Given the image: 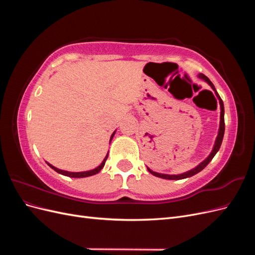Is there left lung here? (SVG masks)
Here are the masks:
<instances>
[{
    "instance_id": "obj_1",
    "label": "left lung",
    "mask_w": 255,
    "mask_h": 255,
    "mask_svg": "<svg viewBox=\"0 0 255 255\" xmlns=\"http://www.w3.org/2000/svg\"><path fill=\"white\" fill-rule=\"evenodd\" d=\"M198 78L203 80L204 82H206L210 86L212 87V89L214 90L216 97L218 98L219 100V104H220V123H219V129H218V134H217V137H216V140H215V143H214V146H213V150L212 152L210 153V155H208L203 161H201L198 166H196L195 168L190 169V170L184 172V173H181V174H165V173H158V172H155L151 170V169L149 167L148 168V171L150 173H152L153 175H155L157 177H161V179H166V180H182V179H186V177H190L192 175H195L197 173H199L201 170H203V169L210 164V161L213 159V157L216 155V153H217L220 149V145L222 143V139H223V135H225V106H223V102L222 100L220 98V96L218 95L217 90H216L214 84L210 81V79L207 78V76H205L204 74L200 73L198 74Z\"/></svg>"
}]
</instances>
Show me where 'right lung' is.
Wrapping results in <instances>:
<instances>
[{"label": "right lung", "instance_id": "add662e5", "mask_svg": "<svg viewBox=\"0 0 255 255\" xmlns=\"http://www.w3.org/2000/svg\"><path fill=\"white\" fill-rule=\"evenodd\" d=\"M115 133H116V130L115 132L112 134V136H111V139H110V143L112 142V139H113V137H114V135H115ZM107 156H109V153H107V155L104 157V159H103V161L101 164H100L97 168H95V169H92V170H88V171H82V172H71V171H66V170H61V169H58V168H56V167H54L53 165H51L50 163H48V161H45V163H47L53 170H55L57 173H59V174H63V175H66V176H69V177H87V176H91V175H95V174H97V173H99L100 171L102 170L103 169V167H104V165H105V161H106V159H107Z\"/></svg>", "mask_w": 255, "mask_h": 255}]
</instances>
